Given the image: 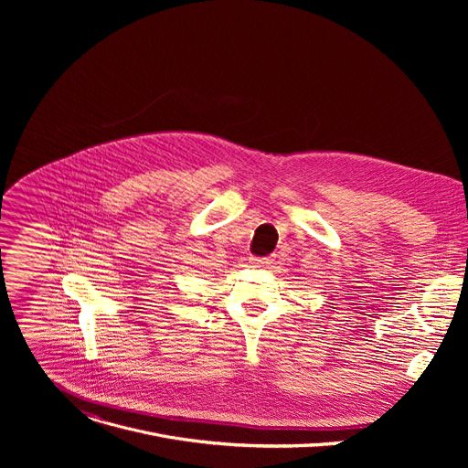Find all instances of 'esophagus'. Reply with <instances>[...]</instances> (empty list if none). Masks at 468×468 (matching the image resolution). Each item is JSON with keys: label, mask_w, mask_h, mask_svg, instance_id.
Masks as SVG:
<instances>
[{"label": "esophagus", "mask_w": 468, "mask_h": 468, "mask_svg": "<svg viewBox=\"0 0 468 468\" xmlns=\"http://www.w3.org/2000/svg\"><path fill=\"white\" fill-rule=\"evenodd\" d=\"M250 262L253 266H271L274 262V259L271 255H264V257H251Z\"/></svg>", "instance_id": "1"}]
</instances>
